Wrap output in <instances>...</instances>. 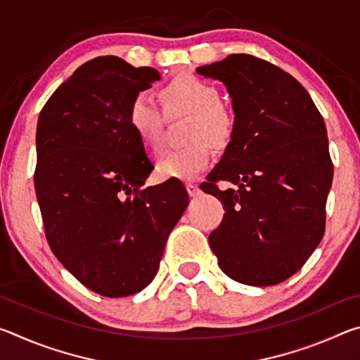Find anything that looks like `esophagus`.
<instances>
[{
    "instance_id": "1",
    "label": "esophagus",
    "mask_w": 360,
    "mask_h": 360,
    "mask_svg": "<svg viewBox=\"0 0 360 360\" xmlns=\"http://www.w3.org/2000/svg\"><path fill=\"white\" fill-rule=\"evenodd\" d=\"M186 188H187V192H188V195H191V197H198V195L202 193V191H200V187L197 184H192V182H188V184L186 186Z\"/></svg>"
}]
</instances>
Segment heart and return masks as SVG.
<instances>
[{
  "mask_svg": "<svg viewBox=\"0 0 360 360\" xmlns=\"http://www.w3.org/2000/svg\"><path fill=\"white\" fill-rule=\"evenodd\" d=\"M160 100L167 112L192 114L187 135L192 143L167 152L157 163V176L163 181L197 179L211 163V148L205 140L208 139L216 148L227 146L236 129L235 114L219 100L214 84L193 75L173 77L160 89ZM129 125L146 148L158 149L163 115L149 94H138L130 103Z\"/></svg>",
  "mask_w": 360,
  "mask_h": 360,
  "instance_id": "1",
  "label": "heart"
}]
</instances>
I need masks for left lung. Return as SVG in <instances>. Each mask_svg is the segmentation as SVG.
<instances>
[{
	"label": "left lung",
	"instance_id": "1",
	"mask_svg": "<svg viewBox=\"0 0 360 360\" xmlns=\"http://www.w3.org/2000/svg\"><path fill=\"white\" fill-rule=\"evenodd\" d=\"M197 72L227 87L236 117L221 162L200 186L225 210L210 246L235 281L283 283L324 236L333 179L324 119L295 77L262 58L231 53ZM219 180L236 188L221 191Z\"/></svg>",
	"mask_w": 360,
	"mask_h": 360
}]
</instances>
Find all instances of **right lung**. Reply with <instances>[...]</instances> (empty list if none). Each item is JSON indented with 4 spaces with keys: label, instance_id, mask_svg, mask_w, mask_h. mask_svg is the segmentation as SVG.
I'll use <instances>...</instances> for the list:
<instances>
[{
    "label": "right lung",
    "instance_id": "obj_1",
    "mask_svg": "<svg viewBox=\"0 0 360 360\" xmlns=\"http://www.w3.org/2000/svg\"><path fill=\"white\" fill-rule=\"evenodd\" d=\"M158 79L149 66L96 57L60 85L38 119L34 191L47 243L79 283L105 297L133 295L154 279L188 205L178 179L143 187L154 165L129 108Z\"/></svg>",
    "mask_w": 360,
    "mask_h": 360
}]
</instances>
